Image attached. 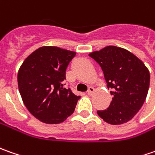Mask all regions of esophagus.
I'll list each match as a JSON object with an SVG mask.
<instances>
[{
    "label": "esophagus",
    "mask_w": 155,
    "mask_h": 155,
    "mask_svg": "<svg viewBox=\"0 0 155 155\" xmlns=\"http://www.w3.org/2000/svg\"><path fill=\"white\" fill-rule=\"evenodd\" d=\"M94 88L93 87H88V90H87V94L88 95H92V94H94Z\"/></svg>",
    "instance_id": "1"
}]
</instances>
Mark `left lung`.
Wrapping results in <instances>:
<instances>
[{"instance_id":"8db88e82","label":"left lung","mask_w":155,"mask_h":155,"mask_svg":"<svg viewBox=\"0 0 155 155\" xmlns=\"http://www.w3.org/2000/svg\"><path fill=\"white\" fill-rule=\"evenodd\" d=\"M104 73L107 87L111 88L109 107L97 113L106 123L122 124L131 120L147 97L150 74L144 63L127 50L107 46L89 54Z\"/></svg>"}]
</instances>
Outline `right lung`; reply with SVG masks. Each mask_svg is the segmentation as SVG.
Wrapping results in <instances>:
<instances>
[{
  "mask_svg": "<svg viewBox=\"0 0 155 155\" xmlns=\"http://www.w3.org/2000/svg\"><path fill=\"white\" fill-rule=\"evenodd\" d=\"M58 47H41L23 62L18 73L19 94L25 107L45 124H60L72 114L81 96L64 88L66 69L75 56Z\"/></svg>",
  "mask_w": 155,
  "mask_h": 155,
  "instance_id": "obj_1",
  "label": "right lung"
}]
</instances>
